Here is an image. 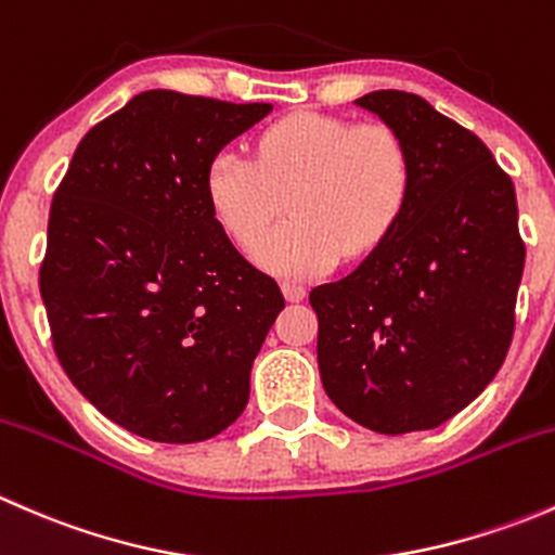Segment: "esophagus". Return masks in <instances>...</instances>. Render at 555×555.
Wrapping results in <instances>:
<instances>
[{
    "label": "esophagus",
    "instance_id": "34e87169",
    "mask_svg": "<svg viewBox=\"0 0 555 555\" xmlns=\"http://www.w3.org/2000/svg\"><path fill=\"white\" fill-rule=\"evenodd\" d=\"M282 293L289 304H300L306 298V287L300 282H284L282 284Z\"/></svg>",
    "mask_w": 555,
    "mask_h": 555
}]
</instances>
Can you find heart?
Returning a JSON list of instances; mask_svg holds the SVG:
<instances>
[{
	"mask_svg": "<svg viewBox=\"0 0 555 555\" xmlns=\"http://www.w3.org/2000/svg\"><path fill=\"white\" fill-rule=\"evenodd\" d=\"M206 198L222 231L251 246L288 198L294 220L255 246L279 276L330 271L340 249L367 255L389 236L411 195V158L391 128L295 112L260 133L255 160L222 150L206 169Z\"/></svg>",
	"mask_w": 555,
	"mask_h": 555,
	"instance_id": "b5f03b06",
	"label": "heart"
}]
</instances>
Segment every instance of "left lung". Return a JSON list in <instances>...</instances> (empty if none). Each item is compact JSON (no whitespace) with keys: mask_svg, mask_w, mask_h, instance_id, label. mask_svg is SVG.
I'll return each instance as SVG.
<instances>
[{"mask_svg":"<svg viewBox=\"0 0 555 555\" xmlns=\"http://www.w3.org/2000/svg\"><path fill=\"white\" fill-rule=\"evenodd\" d=\"M354 104L402 139L411 195L349 276L311 289L319 376L351 422L418 433L467 408L511 349L526 257L516 190L473 131L416 93Z\"/></svg>","mask_w":555,"mask_h":555,"instance_id":"1","label":"left lung"}]
</instances>
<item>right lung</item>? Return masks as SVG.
Listing matches in <instances>:
<instances>
[{
	"label": "right lung",
	"mask_w": 555,
	"mask_h": 555,
	"mask_svg": "<svg viewBox=\"0 0 555 555\" xmlns=\"http://www.w3.org/2000/svg\"><path fill=\"white\" fill-rule=\"evenodd\" d=\"M271 104L144 91L77 144L53 195L39 293L69 382L155 443L231 427L284 309L211 215L209 160Z\"/></svg>",
	"instance_id": "right-lung-1"
}]
</instances>
